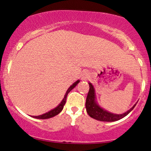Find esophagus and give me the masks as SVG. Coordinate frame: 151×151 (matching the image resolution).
<instances>
[{"instance_id":"1","label":"esophagus","mask_w":151,"mask_h":151,"mask_svg":"<svg viewBox=\"0 0 151 151\" xmlns=\"http://www.w3.org/2000/svg\"><path fill=\"white\" fill-rule=\"evenodd\" d=\"M89 77H90V74L87 72H84V73L82 74V76H81V79H82V80H84V81L87 80Z\"/></svg>"}]
</instances>
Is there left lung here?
Instances as JSON below:
<instances>
[{"instance_id": "obj_1", "label": "left lung", "mask_w": 151, "mask_h": 151, "mask_svg": "<svg viewBox=\"0 0 151 151\" xmlns=\"http://www.w3.org/2000/svg\"><path fill=\"white\" fill-rule=\"evenodd\" d=\"M89 84V91L88 92L87 96H86V112L89 114V116L96 120L101 121H108V122H111V121H116L123 119L127 116L131 111L134 109L136 104H135L130 110L126 111V113L122 114H112L111 112L107 111L100 107L96 101V95H95L94 88L91 83Z\"/></svg>"}]
</instances>
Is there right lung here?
<instances>
[{
	"mask_svg": "<svg viewBox=\"0 0 151 151\" xmlns=\"http://www.w3.org/2000/svg\"><path fill=\"white\" fill-rule=\"evenodd\" d=\"M79 82V80H77V81H75V82L72 85H71L70 86V88H69L68 89H67V92H66L65 96H64V99H62V101H61V103L59 104L58 106L56 107V108L52 109L51 111H50L47 112V113L42 114V115H40V116H32L33 118H35V119H50V118H52L53 116H55L58 115L60 113V112L62 111V110L63 109V107L64 106H65V103H66V100H67V94H68L69 92L72 90V89H74V87H75L76 86H77V84Z\"/></svg>",
	"mask_w": 151,
	"mask_h": 151,
	"instance_id": "add662e5",
	"label": "right lung"
}]
</instances>
